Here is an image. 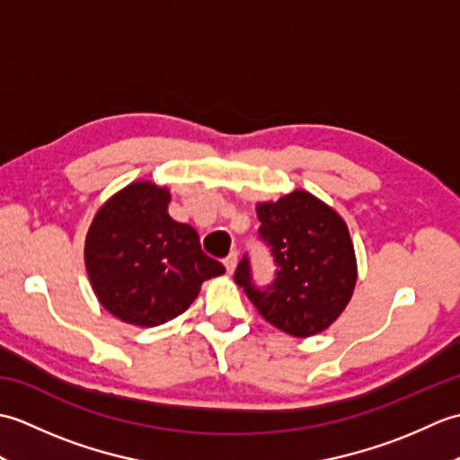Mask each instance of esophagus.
Returning <instances> with one entry per match:
<instances>
[{
  "instance_id": "esophagus-1",
  "label": "esophagus",
  "mask_w": 460,
  "mask_h": 460,
  "mask_svg": "<svg viewBox=\"0 0 460 460\" xmlns=\"http://www.w3.org/2000/svg\"><path fill=\"white\" fill-rule=\"evenodd\" d=\"M223 265H225V270H227V275H233V272H235V267H237L235 252H231V255L223 261Z\"/></svg>"
}]
</instances>
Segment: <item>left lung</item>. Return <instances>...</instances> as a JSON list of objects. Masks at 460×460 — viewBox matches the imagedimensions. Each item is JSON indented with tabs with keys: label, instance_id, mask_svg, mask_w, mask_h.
<instances>
[{
	"label": "left lung",
	"instance_id": "1",
	"mask_svg": "<svg viewBox=\"0 0 460 460\" xmlns=\"http://www.w3.org/2000/svg\"><path fill=\"white\" fill-rule=\"evenodd\" d=\"M259 235L270 247L277 279L265 290L251 282L247 257L235 280L261 316L295 338L328 330L346 310L358 280V262L346 221L305 190L277 201H259Z\"/></svg>",
	"mask_w": 460,
	"mask_h": 460
}]
</instances>
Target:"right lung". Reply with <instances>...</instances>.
<instances>
[{
	"mask_svg": "<svg viewBox=\"0 0 460 460\" xmlns=\"http://www.w3.org/2000/svg\"><path fill=\"white\" fill-rule=\"evenodd\" d=\"M170 190L132 181L106 199L86 233L84 267L101 305L138 328L183 314L221 262L201 251L198 231L170 217Z\"/></svg>",
	"mask_w": 460,
	"mask_h": 460,
	"instance_id": "1",
	"label": "right lung"
}]
</instances>
